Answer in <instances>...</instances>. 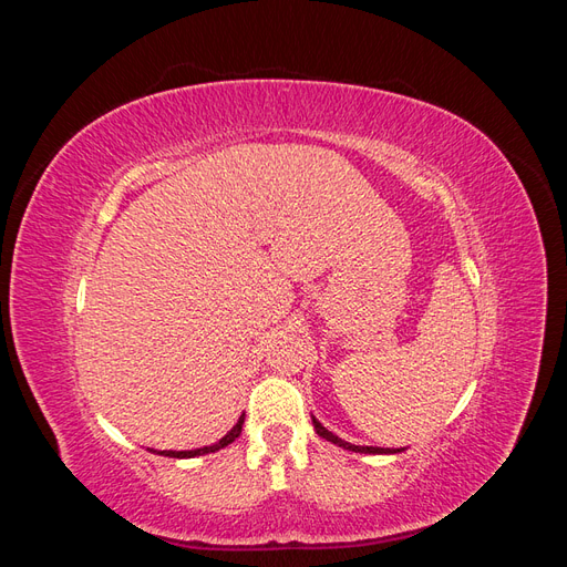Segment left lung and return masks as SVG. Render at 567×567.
<instances>
[{
	"label": "left lung",
	"mask_w": 567,
	"mask_h": 567,
	"mask_svg": "<svg viewBox=\"0 0 567 567\" xmlns=\"http://www.w3.org/2000/svg\"><path fill=\"white\" fill-rule=\"evenodd\" d=\"M312 423H315V431H317V435H319V437H323V440H329V442L338 444V447H342V450L362 452V454H398V452H402V450H388V447H359V444H350V442L340 440L338 435H333V433L326 431V427H323L315 416H312Z\"/></svg>",
	"instance_id": "1"
}]
</instances>
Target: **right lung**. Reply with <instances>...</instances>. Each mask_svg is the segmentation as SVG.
Wrapping results in <instances>:
<instances>
[{
	"label": "right lung",
	"instance_id": "add662e5",
	"mask_svg": "<svg viewBox=\"0 0 567 567\" xmlns=\"http://www.w3.org/2000/svg\"><path fill=\"white\" fill-rule=\"evenodd\" d=\"M244 419H246V414H241V419H238V423L231 427V431L221 437L219 442H215V444H210V447H200V450H188V452H173V450H165V452H156V450H151V452H156V454H161V456H173V458H192V456H200V454H210V452H217V450H225L227 444H231L238 435H241V427H244Z\"/></svg>",
	"mask_w": 567,
	"mask_h": 567
}]
</instances>
